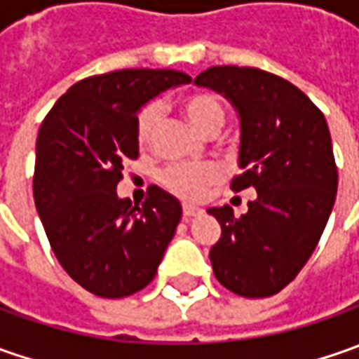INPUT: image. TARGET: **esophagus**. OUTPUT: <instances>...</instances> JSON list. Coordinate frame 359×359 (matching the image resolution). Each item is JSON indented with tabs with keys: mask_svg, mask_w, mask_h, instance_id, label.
<instances>
[{
	"mask_svg": "<svg viewBox=\"0 0 359 359\" xmlns=\"http://www.w3.org/2000/svg\"><path fill=\"white\" fill-rule=\"evenodd\" d=\"M201 214V208L198 205H191V203H184V217L189 219V217H196V215Z\"/></svg>",
	"mask_w": 359,
	"mask_h": 359,
	"instance_id": "obj_1",
	"label": "esophagus"
}]
</instances>
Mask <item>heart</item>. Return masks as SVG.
I'll list each match as a JSON object with an SVG mask.
<instances>
[{
  "instance_id": "b5f03b06",
  "label": "heart",
  "mask_w": 359,
  "mask_h": 359,
  "mask_svg": "<svg viewBox=\"0 0 359 359\" xmlns=\"http://www.w3.org/2000/svg\"><path fill=\"white\" fill-rule=\"evenodd\" d=\"M182 111L191 121V126L205 135L222 130L226 121V107L222 104V100L210 91H196V93L186 95L182 100ZM159 118H161V109L158 104L145 105L140 111L137 121H135V137L142 147L149 145V142L154 140ZM217 180H219V170L212 163L172 165L159 175L161 186L184 200L201 198L203 191L210 186H214Z\"/></svg>"
}]
</instances>
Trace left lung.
I'll return each instance as SVG.
<instances>
[{
  "label": "left lung",
  "mask_w": 359,
  "mask_h": 359,
  "mask_svg": "<svg viewBox=\"0 0 359 359\" xmlns=\"http://www.w3.org/2000/svg\"><path fill=\"white\" fill-rule=\"evenodd\" d=\"M194 83L238 111L243 173L231 189L257 191L241 217L229 205L208 210L222 226L210 250L215 278L238 296H273L306 266L334 210L338 170L324 114L294 83L255 67H210Z\"/></svg>",
  "instance_id": "1"
}]
</instances>
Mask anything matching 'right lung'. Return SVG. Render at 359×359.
I'll return each instance as SVG.
<instances>
[{"mask_svg":"<svg viewBox=\"0 0 359 359\" xmlns=\"http://www.w3.org/2000/svg\"><path fill=\"white\" fill-rule=\"evenodd\" d=\"M175 69H119L77 81L51 107L35 144L34 200L62 268L100 297L144 290L182 219V203L151 186L142 208L116 191L135 159L137 114L189 83Z\"/></svg>","mask_w":359,"mask_h":359,"instance_id":"obj_1","label":"right lung"}]
</instances>
